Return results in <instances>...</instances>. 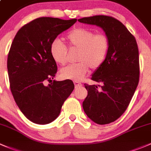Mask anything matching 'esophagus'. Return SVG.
I'll use <instances>...</instances> for the list:
<instances>
[{"mask_svg":"<svg viewBox=\"0 0 151 151\" xmlns=\"http://www.w3.org/2000/svg\"><path fill=\"white\" fill-rule=\"evenodd\" d=\"M74 84H75L76 88H77V87H80V86H82L81 83H80V82H78V81H74Z\"/></svg>","mask_w":151,"mask_h":151,"instance_id":"obj_1","label":"esophagus"}]
</instances>
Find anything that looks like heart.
<instances>
[{"instance_id": "1", "label": "heart", "mask_w": 151, "mask_h": 151, "mask_svg": "<svg viewBox=\"0 0 151 151\" xmlns=\"http://www.w3.org/2000/svg\"><path fill=\"white\" fill-rule=\"evenodd\" d=\"M70 49H78L76 64L70 65L60 70V75L65 79L80 81L89 70H97L102 66L110 49V40L104 33H94L92 30L76 27L65 36ZM51 57L57 64L64 65L67 63L68 49L59 40L51 43Z\"/></svg>"}]
</instances>
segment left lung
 Segmentation results:
<instances>
[{"instance_id":"8db88e82","label":"left lung","mask_w":151,"mask_h":151,"mask_svg":"<svg viewBox=\"0 0 151 151\" xmlns=\"http://www.w3.org/2000/svg\"><path fill=\"white\" fill-rule=\"evenodd\" d=\"M78 21L102 27L109 38L106 59L91 78L102 85L84 83L88 94L83 102V108L96 124H110L127 109L139 83L137 43L127 27L112 17L97 15Z\"/></svg>"}]
</instances>
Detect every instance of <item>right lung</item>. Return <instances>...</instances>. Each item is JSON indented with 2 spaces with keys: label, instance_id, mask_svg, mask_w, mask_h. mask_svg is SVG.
<instances>
[{
  "label": "right lung",
  "instance_id": "1",
  "mask_svg": "<svg viewBox=\"0 0 151 151\" xmlns=\"http://www.w3.org/2000/svg\"><path fill=\"white\" fill-rule=\"evenodd\" d=\"M76 21L37 18L19 29L12 42L7 60L11 91L22 113L35 124L55 120L73 91L71 80H52L57 66L49 49L57 35Z\"/></svg>",
  "mask_w": 151,
  "mask_h": 151
}]
</instances>
